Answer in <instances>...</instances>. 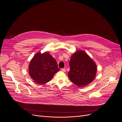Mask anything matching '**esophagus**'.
Masks as SVG:
<instances>
[{"mask_svg": "<svg viewBox=\"0 0 122 122\" xmlns=\"http://www.w3.org/2000/svg\"><path fill=\"white\" fill-rule=\"evenodd\" d=\"M61 71H63V72H65L66 71V70L65 69V68H62L61 69Z\"/></svg>", "mask_w": 122, "mask_h": 122, "instance_id": "34e87169", "label": "esophagus"}]
</instances>
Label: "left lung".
Listing matches in <instances>:
<instances>
[{
    "label": "left lung",
    "mask_w": 122,
    "mask_h": 122,
    "mask_svg": "<svg viewBox=\"0 0 122 122\" xmlns=\"http://www.w3.org/2000/svg\"><path fill=\"white\" fill-rule=\"evenodd\" d=\"M68 77L79 87L87 85L95 78L97 67L95 63L84 51L79 50L71 56Z\"/></svg>",
    "instance_id": "obj_1"
}]
</instances>
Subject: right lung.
Masks as SVG:
<instances>
[{
  "label": "right lung",
  "instance_id": "right-lung-1",
  "mask_svg": "<svg viewBox=\"0 0 122 122\" xmlns=\"http://www.w3.org/2000/svg\"><path fill=\"white\" fill-rule=\"evenodd\" d=\"M29 74L38 84H44L50 81L58 68L56 60L48 52L37 53L30 62Z\"/></svg>",
  "mask_w": 122,
  "mask_h": 122
}]
</instances>
